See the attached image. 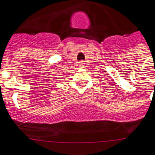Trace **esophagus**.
Segmentation results:
<instances>
[{"label": "esophagus", "instance_id": "esophagus-1", "mask_svg": "<svg viewBox=\"0 0 155 155\" xmlns=\"http://www.w3.org/2000/svg\"><path fill=\"white\" fill-rule=\"evenodd\" d=\"M84 65H85V63L83 61H80L79 62V66H80V68H83Z\"/></svg>", "mask_w": 155, "mask_h": 155}]
</instances>
